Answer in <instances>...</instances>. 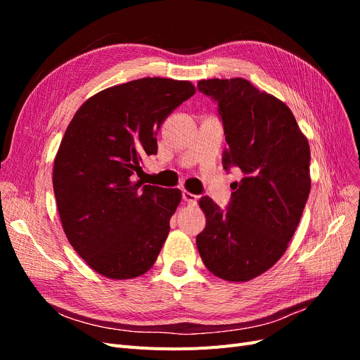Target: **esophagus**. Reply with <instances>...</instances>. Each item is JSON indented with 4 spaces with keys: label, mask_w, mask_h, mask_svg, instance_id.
<instances>
[{
    "label": "esophagus",
    "mask_w": 360,
    "mask_h": 360,
    "mask_svg": "<svg viewBox=\"0 0 360 360\" xmlns=\"http://www.w3.org/2000/svg\"><path fill=\"white\" fill-rule=\"evenodd\" d=\"M183 201L188 202L189 205H195V204H197V201H198V197H197V195L188 192V191H184L183 192Z\"/></svg>",
    "instance_id": "obj_1"
}]
</instances>
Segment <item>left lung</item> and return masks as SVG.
<instances>
[{"mask_svg":"<svg viewBox=\"0 0 360 360\" xmlns=\"http://www.w3.org/2000/svg\"><path fill=\"white\" fill-rule=\"evenodd\" d=\"M198 90L217 103L228 148L222 165L240 168L226 210L200 200L205 228L197 236L202 263L225 281L264 274L284 255L309 197L308 139L290 108L243 78L204 79Z\"/></svg>","mask_w":360,"mask_h":360,"instance_id":"obj_1","label":"left lung"}]
</instances>
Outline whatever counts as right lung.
Returning <instances> with one entry per match:
<instances>
[{
	"instance_id": "1",
	"label": "right lung",
	"mask_w": 360,
	"mask_h": 360,
	"mask_svg": "<svg viewBox=\"0 0 360 360\" xmlns=\"http://www.w3.org/2000/svg\"><path fill=\"white\" fill-rule=\"evenodd\" d=\"M193 93L189 81H130L90 97L68 126L53 193L68 240L97 274L130 279L155 264L181 192L136 176L143 159L158 153L162 123Z\"/></svg>"
}]
</instances>
